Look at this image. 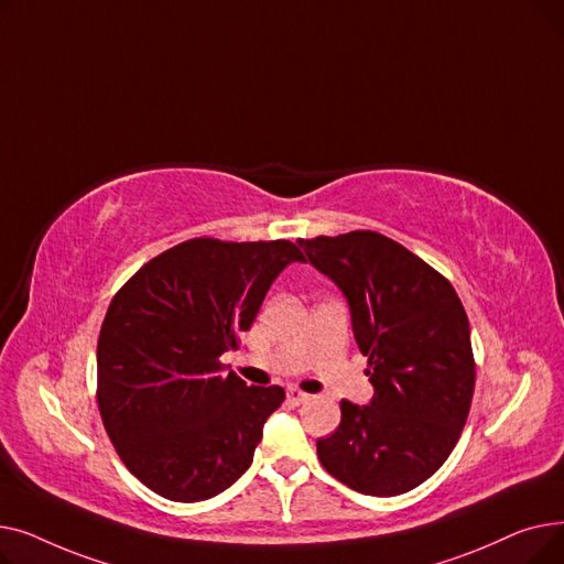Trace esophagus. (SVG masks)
Wrapping results in <instances>:
<instances>
[{"instance_id": "1", "label": "esophagus", "mask_w": 564, "mask_h": 564, "mask_svg": "<svg viewBox=\"0 0 564 564\" xmlns=\"http://www.w3.org/2000/svg\"><path fill=\"white\" fill-rule=\"evenodd\" d=\"M311 400V395L308 393H304V391H300V389H288V402L290 404H304V402H308Z\"/></svg>"}]
</instances>
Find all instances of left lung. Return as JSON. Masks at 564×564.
<instances>
[{
    "instance_id": "obj_1",
    "label": "left lung",
    "mask_w": 564,
    "mask_h": 564,
    "mask_svg": "<svg viewBox=\"0 0 564 564\" xmlns=\"http://www.w3.org/2000/svg\"><path fill=\"white\" fill-rule=\"evenodd\" d=\"M300 247L345 294L375 389L370 404L340 402V425L317 438V457L354 491L404 494L448 459L468 419L476 364L466 311L448 279L379 232Z\"/></svg>"
}]
</instances>
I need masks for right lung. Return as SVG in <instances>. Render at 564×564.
<instances>
[{
    "label": "right lung",
    "instance_id": "add662e5",
    "mask_svg": "<svg viewBox=\"0 0 564 564\" xmlns=\"http://www.w3.org/2000/svg\"><path fill=\"white\" fill-rule=\"evenodd\" d=\"M304 253L288 240L196 237L116 292L98 338V406L118 457L148 489L207 500L253 462L281 387H247L219 357L249 332L267 290Z\"/></svg>",
    "mask_w": 564,
    "mask_h": 564
}]
</instances>
